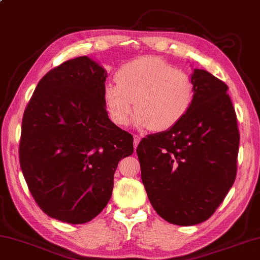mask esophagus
Returning <instances> with one entry per match:
<instances>
[{"instance_id": "obj_1", "label": "esophagus", "mask_w": 260, "mask_h": 260, "mask_svg": "<svg viewBox=\"0 0 260 260\" xmlns=\"http://www.w3.org/2000/svg\"><path fill=\"white\" fill-rule=\"evenodd\" d=\"M140 140H141V137H139V135H134V149L135 150H137L138 145H139V142H140Z\"/></svg>"}]
</instances>
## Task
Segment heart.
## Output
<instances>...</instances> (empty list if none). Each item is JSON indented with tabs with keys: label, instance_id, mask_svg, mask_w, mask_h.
<instances>
[{
	"label": "heart",
	"instance_id": "1",
	"mask_svg": "<svg viewBox=\"0 0 260 260\" xmlns=\"http://www.w3.org/2000/svg\"><path fill=\"white\" fill-rule=\"evenodd\" d=\"M115 78L118 85L104 86L103 100L117 126L128 125L134 108L138 127L167 131L179 125L192 106L191 77L160 57L135 58L119 69Z\"/></svg>",
	"mask_w": 260,
	"mask_h": 260
}]
</instances>
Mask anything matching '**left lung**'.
<instances>
[{
  "label": "left lung",
  "instance_id": "left-lung-1",
  "mask_svg": "<svg viewBox=\"0 0 260 260\" xmlns=\"http://www.w3.org/2000/svg\"><path fill=\"white\" fill-rule=\"evenodd\" d=\"M192 106L173 128L148 135L137 153L141 179L155 211L176 225L207 220L234 184L239 132L228 86L193 69Z\"/></svg>",
  "mask_w": 260,
  "mask_h": 260
}]
</instances>
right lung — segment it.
<instances>
[{
  "mask_svg": "<svg viewBox=\"0 0 260 260\" xmlns=\"http://www.w3.org/2000/svg\"><path fill=\"white\" fill-rule=\"evenodd\" d=\"M107 72L87 56L40 80L22 120L19 164L31 195L51 218L90 222L106 207L115 169L133 137L108 118Z\"/></svg>",
  "mask_w": 260,
  "mask_h": 260,
  "instance_id": "obj_1",
  "label": "right lung"
}]
</instances>
